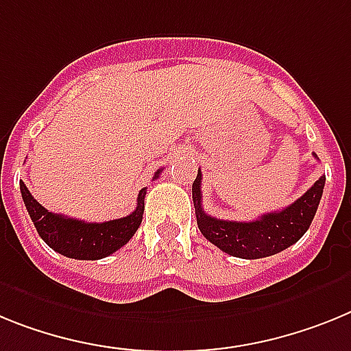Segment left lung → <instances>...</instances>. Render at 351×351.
I'll list each match as a JSON object with an SVG mask.
<instances>
[{
	"label": "left lung",
	"instance_id": "left-lung-1",
	"mask_svg": "<svg viewBox=\"0 0 351 351\" xmlns=\"http://www.w3.org/2000/svg\"><path fill=\"white\" fill-rule=\"evenodd\" d=\"M316 157V155H315ZM325 176H319L304 196L279 212L265 213L251 222L222 221L205 213L201 206V171L193 184L197 228L206 240L234 258L258 260L285 251L302 239L315 219L322 199Z\"/></svg>",
	"mask_w": 351,
	"mask_h": 351
}]
</instances>
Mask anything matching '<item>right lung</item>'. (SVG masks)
I'll list each match as a JSON object with an SVG mask.
<instances>
[{"label":"right lung","mask_w":351,"mask_h":351,"mask_svg":"<svg viewBox=\"0 0 351 351\" xmlns=\"http://www.w3.org/2000/svg\"><path fill=\"white\" fill-rule=\"evenodd\" d=\"M158 175L160 169L154 178ZM21 194L40 239L53 251L74 260H102L123 247L138 231L145 212L146 189L139 191L138 206L132 213L108 222H84L49 212L32 196L24 182H21Z\"/></svg>","instance_id":"1"}]
</instances>
